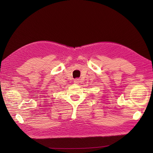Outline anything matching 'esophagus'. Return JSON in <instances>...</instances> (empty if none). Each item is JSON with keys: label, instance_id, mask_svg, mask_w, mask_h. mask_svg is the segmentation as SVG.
<instances>
[{"label": "esophagus", "instance_id": "34e87169", "mask_svg": "<svg viewBox=\"0 0 153 153\" xmlns=\"http://www.w3.org/2000/svg\"><path fill=\"white\" fill-rule=\"evenodd\" d=\"M79 82H80V80L78 79V78H75V79L74 80V83L76 84H79Z\"/></svg>", "mask_w": 153, "mask_h": 153}]
</instances>
